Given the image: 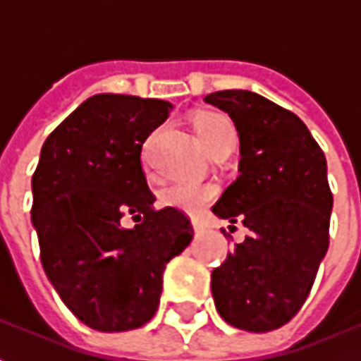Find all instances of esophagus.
<instances>
[{
  "label": "esophagus",
  "instance_id": "1",
  "mask_svg": "<svg viewBox=\"0 0 361 361\" xmlns=\"http://www.w3.org/2000/svg\"><path fill=\"white\" fill-rule=\"evenodd\" d=\"M191 224H193V230H195V234H201L204 230V224L201 222V220H191Z\"/></svg>",
  "mask_w": 361,
  "mask_h": 361
}]
</instances>
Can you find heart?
Segmentation results:
<instances>
[{"label": "heart", "mask_w": 361, "mask_h": 361, "mask_svg": "<svg viewBox=\"0 0 361 361\" xmlns=\"http://www.w3.org/2000/svg\"><path fill=\"white\" fill-rule=\"evenodd\" d=\"M199 141L209 152L219 150L220 147H234L235 127L224 114L204 111L193 121ZM216 197V188L211 183H195V181H178L160 193V203L185 214H199L207 204Z\"/></svg>", "instance_id": "1"}]
</instances>
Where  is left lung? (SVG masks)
Here are the masks:
<instances>
[{
	"label": "left lung",
	"mask_w": 361,
	"mask_h": 361,
	"mask_svg": "<svg viewBox=\"0 0 361 361\" xmlns=\"http://www.w3.org/2000/svg\"><path fill=\"white\" fill-rule=\"evenodd\" d=\"M204 102L232 118L242 154L238 180L212 212L250 230L212 271L214 305L232 326L269 333L302 310L329 250L325 154L302 119L265 96L219 90Z\"/></svg>",
	"instance_id": "8db88e82"
}]
</instances>
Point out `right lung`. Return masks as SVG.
I'll return each mask as SVG.
<instances>
[{
  "label": "right lung",
  "instance_id": "add662e5",
  "mask_svg": "<svg viewBox=\"0 0 361 361\" xmlns=\"http://www.w3.org/2000/svg\"><path fill=\"white\" fill-rule=\"evenodd\" d=\"M170 110L154 98L90 96L46 139L32 176L46 276L75 317L102 333L152 319L168 261L193 240L183 212L152 207L141 166L142 142Z\"/></svg>",
  "mask_w": 361,
  "mask_h": 361
}]
</instances>
